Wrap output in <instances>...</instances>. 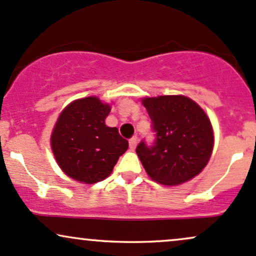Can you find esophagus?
Returning <instances> with one entry per match:
<instances>
[{
  "mask_svg": "<svg viewBox=\"0 0 256 256\" xmlns=\"http://www.w3.org/2000/svg\"><path fill=\"white\" fill-rule=\"evenodd\" d=\"M137 142H138V137H137V136L131 137L130 140H128V144H130V149H134V148H136Z\"/></svg>",
  "mask_w": 256,
  "mask_h": 256,
  "instance_id": "obj_1",
  "label": "esophagus"
}]
</instances>
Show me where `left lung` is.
<instances>
[{
  "mask_svg": "<svg viewBox=\"0 0 256 256\" xmlns=\"http://www.w3.org/2000/svg\"><path fill=\"white\" fill-rule=\"evenodd\" d=\"M155 132L152 144L144 140L136 152L152 179L178 185L198 176L213 150V128L200 106L185 96L143 98Z\"/></svg>",
  "mask_w": 256,
  "mask_h": 256,
  "instance_id": "1",
  "label": "left lung"
}]
</instances>
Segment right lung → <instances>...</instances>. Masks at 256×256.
<instances>
[{
    "mask_svg": "<svg viewBox=\"0 0 256 256\" xmlns=\"http://www.w3.org/2000/svg\"><path fill=\"white\" fill-rule=\"evenodd\" d=\"M110 107L98 98L73 101L62 110L52 134V148L67 176L86 184L107 178L128 148L118 128L104 119Z\"/></svg>",
    "mask_w": 256,
    "mask_h": 256,
    "instance_id": "add662e5",
    "label": "right lung"
}]
</instances>
